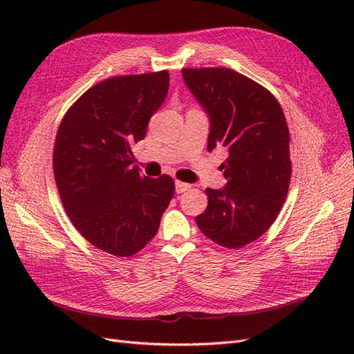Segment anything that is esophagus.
Returning a JSON list of instances; mask_svg holds the SVG:
<instances>
[{
  "label": "esophagus",
  "instance_id": "1",
  "mask_svg": "<svg viewBox=\"0 0 354 354\" xmlns=\"http://www.w3.org/2000/svg\"><path fill=\"white\" fill-rule=\"evenodd\" d=\"M189 189H190V185L183 183V181L176 180V192H177V194H183V192H186Z\"/></svg>",
  "mask_w": 354,
  "mask_h": 354
}]
</instances>
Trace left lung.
<instances>
[{
	"label": "left lung",
	"mask_w": 354,
	"mask_h": 354,
	"mask_svg": "<svg viewBox=\"0 0 354 354\" xmlns=\"http://www.w3.org/2000/svg\"><path fill=\"white\" fill-rule=\"evenodd\" d=\"M185 84L209 121L208 152L226 149L223 189H205L196 224L226 248L259 239L279 214L291 180L289 131L281 104L260 84L226 68L183 69Z\"/></svg>",
	"instance_id": "left-lung-1"
}]
</instances>
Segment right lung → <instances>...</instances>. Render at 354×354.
I'll return each mask as SVG.
<instances>
[{"mask_svg":"<svg viewBox=\"0 0 354 354\" xmlns=\"http://www.w3.org/2000/svg\"><path fill=\"white\" fill-rule=\"evenodd\" d=\"M168 85L167 71L102 81L72 104L59 127L53 167L62 203L82 236L108 254L140 251L173 199V178L142 176L131 152Z\"/></svg>","mask_w":354,"mask_h":354,"instance_id":"right-lung-1","label":"right lung"}]
</instances>
